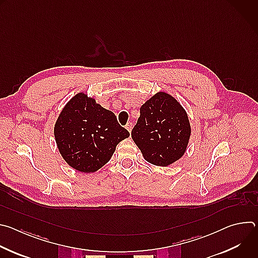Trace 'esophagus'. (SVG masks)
I'll return each mask as SVG.
<instances>
[{
	"label": "esophagus",
	"mask_w": 258,
	"mask_h": 258,
	"mask_svg": "<svg viewBox=\"0 0 258 258\" xmlns=\"http://www.w3.org/2000/svg\"><path fill=\"white\" fill-rule=\"evenodd\" d=\"M125 128L131 133L132 130H133V123L132 122H127V124L125 125Z\"/></svg>",
	"instance_id": "34e87169"
}]
</instances>
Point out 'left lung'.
I'll list each match as a JSON object with an SVG mask.
<instances>
[{"label": "left lung", "mask_w": 258, "mask_h": 258, "mask_svg": "<svg viewBox=\"0 0 258 258\" xmlns=\"http://www.w3.org/2000/svg\"><path fill=\"white\" fill-rule=\"evenodd\" d=\"M191 136L188 114L169 94L159 92L140 108V117L132 138L145 160L167 166L178 160L187 150Z\"/></svg>", "instance_id": "8db88e82"}]
</instances>
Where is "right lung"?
Listing matches in <instances>:
<instances>
[{
  "instance_id": "add662e5",
  "label": "right lung",
  "mask_w": 258,
  "mask_h": 258,
  "mask_svg": "<svg viewBox=\"0 0 258 258\" xmlns=\"http://www.w3.org/2000/svg\"><path fill=\"white\" fill-rule=\"evenodd\" d=\"M63 159L82 172H95L112 157L116 146L130 137L115 114L79 93L62 109L54 127Z\"/></svg>"
}]
</instances>
